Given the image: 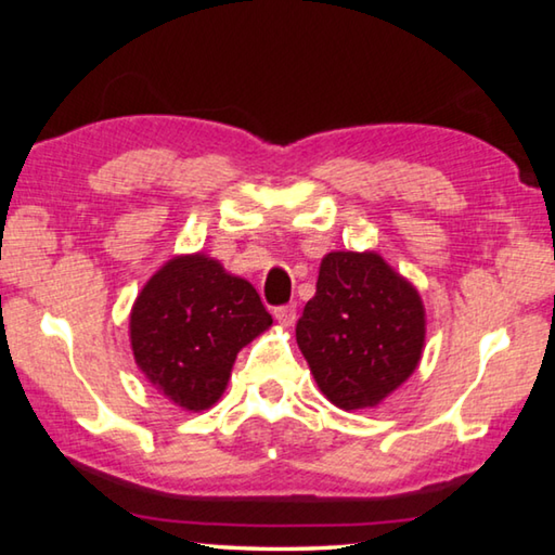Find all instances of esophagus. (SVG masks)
<instances>
[{
    "instance_id": "1",
    "label": "esophagus",
    "mask_w": 555,
    "mask_h": 555,
    "mask_svg": "<svg viewBox=\"0 0 555 555\" xmlns=\"http://www.w3.org/2000/svg\"><path fill=\"white\" fill-rule=\"evenodd\" d=\"M274 318L276 321L284 325V327H291L296 323V306L294 304H288V306H281V308H276L274 311Z\"/></svg>"
}]
</instances>
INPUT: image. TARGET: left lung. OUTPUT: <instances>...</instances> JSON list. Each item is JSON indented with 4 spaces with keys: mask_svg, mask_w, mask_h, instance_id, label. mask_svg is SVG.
Here are the masks:
<instances>
[{
    "mask_svg": "<svg viewBox=\"0 0 555 555\" xmlns=\"http://www.w3.org/2000/svg\"><path fill=\"white\" fill-rule=\"evenodd\" d=\"M296 343L337 409H370L418 367L426 311L418 291L379 255L331 251L296 323Z\"/></svg>",
    "mask_w": 555,
    "mask_h": 555,
    "instance_id": "obj_1",
    "label": "left lung"
}]
</instances>
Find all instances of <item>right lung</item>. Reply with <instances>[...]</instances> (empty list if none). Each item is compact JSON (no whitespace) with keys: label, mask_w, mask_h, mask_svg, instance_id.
Wrapping results in <instances>:
<instances>
[{"label":"right lung","mask_w":555,"mask_h":555,"mask_svg":"<svg viewBox=\"0 0 555 555\" xmlns=\"http://www.w3.org/2000/svg\"><path fill=\"white\" fill-rule=\"evenodd\" d=\"M257 288L205 255H183L156 271L137 296L129 340L137 367L185 411L222 397L244 345L269 331Z\"/></svg>","instance_id":"add662e5"}]
</instances>
